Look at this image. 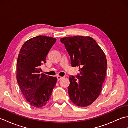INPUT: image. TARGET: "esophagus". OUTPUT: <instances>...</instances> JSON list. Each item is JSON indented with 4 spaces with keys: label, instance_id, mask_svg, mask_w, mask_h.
Segmentation results:
<instances>
[{
    "label": "esophagus",
    "instance_id": "1",
    "mask_svg": "<svg viewBox=\"0 0 128 128\" xmlns=\"http://www.w3.org/2000/svg\"><path fill=\"white\" fill-rule=\"evenodd\" d=\"M56 78H57V79H58V81L60 80L61 79H62V77L60 76H57Z\"/></svg>",
    "mask_w": 128,
    "mask_h": 128
}]
</instances>
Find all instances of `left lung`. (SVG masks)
Here are the masks:
<instances>
[{
	"label": "left lung",
	"instance_id": "1",
	"mask_svg": "<svg viewBox=\"0 0 128 128\" xmlns=\"http://www.w3.org/2000/svg\"><path fill=\"white\" fill-rule=\"evenodd\" d=\"M71 59L72 67H79L75 78L70 76L68 93L72 101L85 107L94 102L101 92L107 68L104 53L90 37L62 38Z\"/></svg>",
	"mask_w": 128,
	"mask_h": 128
}]
</instances>
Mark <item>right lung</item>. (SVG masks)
Instances as JSON below:
<instances>
[{
  "label": "right lung",
  "instance_id": "right-lung-1",
  "mask_svg": "<svg viewBox=\"0 0 128 128\" xmlns=\"http://www.w3.org/2000/svg\"><path fill=\"white\" fill-rule=\"evenodd\" d=\"M56 40L44 36L34 37L24 43L18 54V82L26 100L34 107L47 104L56 85L57 78L41 74L40 68L46 63V57Z\"/></svg>",
  "mask_w": 128,
  "mask_h": 128
}]
</instances>
